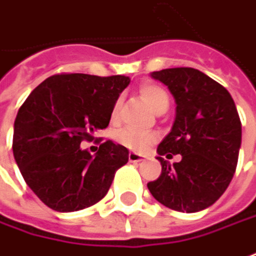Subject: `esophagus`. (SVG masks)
Here are the masks:
<instances>
[{
  "mask_svg": "<svg viewBox=\"0 0 256 256\" xmlns=\"http://www.w3.org/2000/svg\"><path fill=\"white\" fill-rule=\"evenodd\" d=\"M128 160L132 162V164H138L142 160V156L140 154H135V152H130V155H128Z\"/></svg>",
  "mask_w": 256,
  "mask_h": 256,
  "instance_id": "1",
  "label": "esophagus"
}]
</instances>
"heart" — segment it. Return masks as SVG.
I'll list each match as a JSON object with an SVG mask.
<instances>
[{
	"mask_svg": "<svg viewBox=\"0 0 256 256\" xmlns=\"http://www.w3.org/2000/svg\"><path fill=\"white\" fill-rule=\"evenodd\" d=\"M140 96L144 97V100L149 104V107L154 111H160L162 108H168L169 106V97L168 92H164L162 87L156 86V84H144L140 88ZM120 110H121V98H118L114 104L111 118L116 121L120 116ZM159 138V135L156 132H144L135 128H122L116 132V140L120 145H122L126 149H131L134 152H144L154 145Z\"/></svg>",
	"mask_w": 256,
	"mask_h": 256,
	"instance_id": "1",
	"label": "heart"
}]
</instances>
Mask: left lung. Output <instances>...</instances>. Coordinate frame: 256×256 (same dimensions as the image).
Instances as JSON below:
<instances>
[{
	"mask_svg": "<svg viewBox=\"0 0 256 256\" xmlns=\"http://www.w3.org/2000/svg\"><path fill=\"white\" fill-rule=\"evenodd\" d=\"M150 76L168 86L176 100L170 134L158 146L160 176L148 188L160 204L196 212L227 190L241 146V120L226 87L193 68H164ZM180 153L170 165L164 159Z\"/></svg>",
	"mask_w": 256,
	"mask_h": 256,
	"instance_id": "obj_1",
	"label": "left lung"
}]
</instances>
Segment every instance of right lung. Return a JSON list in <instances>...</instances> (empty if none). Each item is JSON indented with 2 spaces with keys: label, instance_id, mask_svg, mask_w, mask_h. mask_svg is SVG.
I'll return each mask as SVG.
<instances>
[{
  "label": "right lung",
  "instance_id": "obj_1",
  "mask_svg": "<svg viewBox=\"0 0 256 256\" xmlns=\"http://www.w3.org/2000/svg\"><path fill=\"white\" fill-rule=\"evenodd\" d=\"M125 76L62 73L48 77L24 101L14 124L12 150L22 178L54 212H70L98 203L128 149L107 140L96 156L80 149L92 132L107 128Z\"/></svg>",
  "mask_w": 256,
  "mask_h": 256
}]
</instances>
